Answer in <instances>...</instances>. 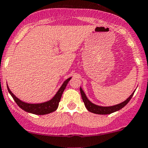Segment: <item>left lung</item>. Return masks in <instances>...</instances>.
I'll return each mask as SVG.
<instances>
[{
  "instance_id": "8db88e82",
  "label": "left lung",
  "mask_w": 148,
  "mask_h": 148,
  "mask_svg": "<svg viewBox=\"0 0 148 148\" xmlns=\"http://www.w3.org/2000/svg\"><path fill=\"white\" fill-rule=\"evenodd\" d=\"M80 92H81V95H82V98L83 102L84 103V106H85L86 108L90 111V112L93 113V114H102V115H104V114H112V113L116 112L117 110H120L122 108H124L127 103L130 102V100H131V98L132 97L133 95H134V92L125 100V101L122 102L121 103H119L118 105H116V106H110V107H103V106H97V105L93 104L90 101V100L87 99V97H86L85 94L83 92L82 89L80 87Z\"/></svg>"
}]
</instances>
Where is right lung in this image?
<instances>
[{"instance_id":"1","label":"right lung","mask_w":148,"mask_h":148,"mask_svg":"<svg viewBox=\"0 0 148 148\" xmlns=\"http://www.w3.org/2000/svg\"><path fill=\"white\" fill-rule=\"evenodd\" d=\"M71 79V77H70V78L67 79L64 82V84H63L62 86L61 87V88H60L59 90H58V91L57 92L56 95L54 96L51 100H49V101L48 102H45V103H39V104H29V103L22 102L21 100H20L19 99L17 98V97L11 92V91L9 90L8 86H7V87H8V92H9V93L11 94V95L12 96L14 100H15L16 104L18 105L21 109H23V110L27 111V112L36 114V115H45V114H50V113L53 112V111H55V110L58 108V104H59V102L61 98V95H62L63 92H64L67 84H68V82H69V80Z\"/></svg>"}]
</instances>
